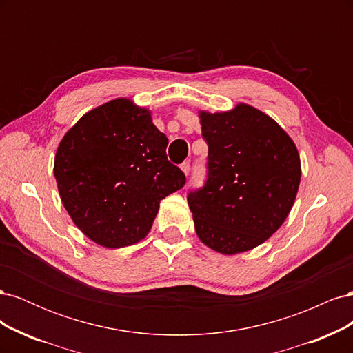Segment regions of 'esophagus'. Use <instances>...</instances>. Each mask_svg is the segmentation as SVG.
<instances>
[{
  "label": "esophagus",
  "mask_w": 353,
  "mask_h": 353,
  "mask_svg": "<svg viewBox=\"0 0 353 353\" xmlns=\"http://www.w3.org/2000/svg\"><path fill=\"white\" fill-rule=\"evenodd\" d=\"M181 170H183V172H184L185 175H188V174H190V163H188V162H184L183 165H181Z\"/></svg>",
  "instance_id": "obj_1"
}]
</instances>
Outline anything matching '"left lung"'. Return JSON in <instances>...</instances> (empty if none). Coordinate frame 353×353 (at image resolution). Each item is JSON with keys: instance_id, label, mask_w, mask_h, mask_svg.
I'll return each mask as SVG.
<instances>
[{"instance_id": "obj_1", "label": "left lung", "mask_w": 353, "mask_h": 353, "mask_svg": "<svg viewBox=\"0 0 353 353\" xmlns=\"http://www.w3.org/2000/svg\"><path fill=\"white\" fill-rule=\"evenodd\" d=\"M209 145L205 187L190 193L197 237L222 254L258 248L290 213L301 184L296 144L272 117L239 103L199 112Z\"/></svg>"}]
</instances>
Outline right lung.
I'll use <instances>...</instances> for the list:
<instances>
[{"label":"right lung","mask_w":353,"mask_h":353,"mask_svg":"<svg viewBox=\"0 0 353 353\" xmlns=\"http://www.w3.org/2000/svg\"><path fill=\"white\" fill-rule=\"evenodd\" d=\"M152 112L116 99L85 113L61 138L54 176L63 206L85 236L108 249L143 240L160 200L185 184L166 156Z\"/></svg>","instance_id":"obj_1"}]
</instances>
